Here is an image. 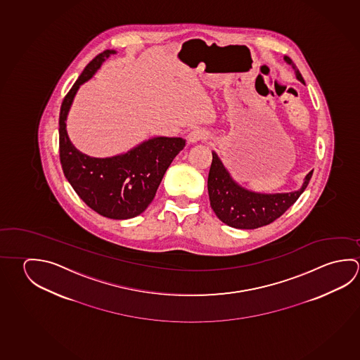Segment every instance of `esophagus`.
Instances as JSON below:
<instances>
[{
	"mask_svg": "<svg viewBox=\"0 0 360 360\" xmlns=\"http://www.w3.org/2000/svg\"><path fill=\"white\" fill-rule=\"evenodd\" d=\"M187 139H188L189 143H197V141L207 139V134L205 133L202 129H193L187 135Z\"/></svg>",
	"mask_w": 360,
	"mask_h": 360,
	"instance_id": "34e87169",
	"label": "esophagus"
}]
</instances>
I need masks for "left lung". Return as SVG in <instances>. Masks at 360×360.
<instances>
[{
  "label": "left lung",
  "instance_id": "left-lung-1",
  "mask_svg": "<svg viewBox=\"0 0 360 360\" xmlns=\"http://www.w3.org/2000/svg\"><path fill=\"white\" fill-rule=\"evenodd\" d=\"M284 62L292 65L300 82L303 77L292 59L287 56ZM312 172L304 177L302 187L285 193H258L241 187L235 182L216 153L212 152V163L208 173L207 188L210 205L224 224L235 229H258L269 225L298 200L309 186Z\"/></svg>",
  "mask_w": 360,
  "mask_h": 360
}]
</instances>
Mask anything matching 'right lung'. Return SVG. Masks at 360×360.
<instances>
[{
    "label": "right lung",
    "instance_id": "right-lung-1",
    "mask_svg": "<svg viewBox=\"0 0 360 360\" xmlns=\"http://www.w3.org/2000/svg\"><path fill=\"white\" fill-rule=\"evenodd\" d=\"M116 51L94 58L64 97L59 115V155L65 178L89 207L114 220L131 219L146 211L173 159L186 146L182 138L155 136L108 158L79 152L67 133V116L81 84L91 79Z\"/></svg>",
    "mask_w": 360,
    "mask_h": 360
}]
</instances>
